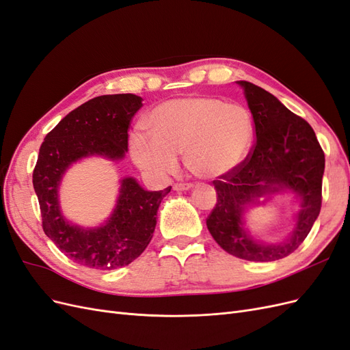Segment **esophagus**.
<instances>
[{
    "label": "esophagus",
    "instance_id": "obj_1",
    "mask_svg": "<svg viewBox=\"0 0 350 350\" xmlns=\"http://www.w3.org/2000/svg\"><path fill=\"white\" fill-rule=\"evenodd\" d=\"M193 185L191 184H175L174 189L175 191H188V189H191Z\"/></svg>",
    "mask_w": 350,
    "mask_h": 350
}]
</instances>
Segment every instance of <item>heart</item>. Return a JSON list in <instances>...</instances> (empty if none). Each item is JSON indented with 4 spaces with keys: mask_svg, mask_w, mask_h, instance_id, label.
<instances>
[{
    "mask_svg": "<svg viewBox=\"0 0 350 350\" xmlns=\"http://www.w3.org/2000/svg\"><path fill=\"white\" fill-rule=\"evenodd\" d=\"M150 131L135 130L130 152L143 171L163 178L184 154L187 171L200 179L225 176L245 161L256 140L251 112L215 96L166 100L147 116Z\"/></svg>",
    "mask_w": 350,
    "mask_h": 350,
    "instance_id": "b5f03b06",
    "label": "heart"
}]
</instances>
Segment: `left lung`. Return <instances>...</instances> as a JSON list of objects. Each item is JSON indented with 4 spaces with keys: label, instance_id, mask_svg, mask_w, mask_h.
Here are the masks:
<instances>
[{
    "label": "left lung",
    "instance_id": "left-lung-1",
    "mask_svg": "<svg viewBox=\"0 0 350 350\" xmlns=\"http://www.w3.org/2000/svg\"><path fill=\"white\" fill-rule=\"evenodd\" d=\"M245 93L256 124V143L234 172L213 185L217 203L207 229L226 252L248 261H276L298 248L321 210L324 152L312 126L271 93L250 81H237ZM291 189L301 200L293 235L279 244H262L243 228V210L267 195Z\"/></svg>",
    "mask_w": 350,
    "mask_h": 350
}]
</instances>
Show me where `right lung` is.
Listing matches in <instances>:
<instances>
[{
    "label": "right lung",
    "instance_id": "obj_1",
    "mask_svg": "<svg viewBox=\"0 0 350 350\" xmlns=\"http://www.w3.org/2000/svg\"><path fill=\"white\" fill-rule=\"evenodd\" d=\"M131 93L103 94L80 105L49 131L39 149L33 188L45 235L80 266L113 270L129 266L149 245L157 208L171 191H146L134 178L121 181L120 197L107 224L84 229L61 213L58 187L67 169L88 156L118 161L129 150L133 116L143 103Z\"/></svg>",
    "mask_w": 350,
    "mask_h": 350
}]
</instances>
